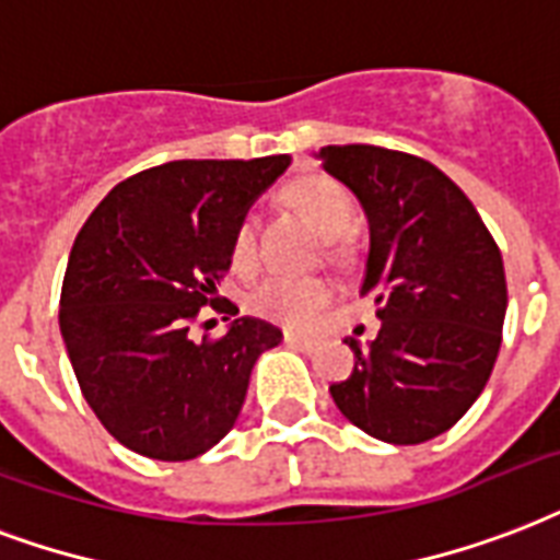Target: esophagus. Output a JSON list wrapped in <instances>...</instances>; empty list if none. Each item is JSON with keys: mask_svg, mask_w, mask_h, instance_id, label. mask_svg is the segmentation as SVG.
Instances as JSON below:
<instances>
[{"mask_svg": "<svg viewBox=\"0 0 560 560\" xmlns=\"http://www.w3.org/2000/svg\"><path fill=\"white\" fill-rule=\"evenodd\" d=\"M283 341H285V345H289V348L303 350V353H312V350H315V345H312L310 339H301V336H294V332H285Z\"/></svg>", "mask_w": 560, "mask_h": 560, "instance_id": "1", "label": "esophagus"}]
</instances>
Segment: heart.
<instances>
[{
  "label": "heart",
  "instance_id": "b5f03b06",
  "mask_svg": "<svg viewBox=\"0 0 560 560\" xmlns=\"http://www.w3.org/2000/svg\"><path fill=\"white\" fill-rule=\"evenodd\" d=\"M289 207L301 212L312 228L339 242V236L353 221V201L348 189L327 175H303L283 189ZM257 262V228L254 219L245 215L233 228L231 236V266L236 271H248ZM332 303V285L320 277H266L257 289H250L248 306L254 315L275 320L289 329H310Z\"/></svg>",
  "mask_w": 560,
  "mask_h": 560
}]
</instances>
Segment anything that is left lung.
<instances>
[{
  "label": "left lung",
  "instance_id": "8db88e82",
  "mask_svg": "<svg viewBox=\"0 0 560 560\" xmlns=\"http://www.w3.org/2000/svg\"><path fill=\"white\" fill-rule=\"evenodd\" d=\"M320 166L371 224L362 298L383 327L353 374L329 385L345 418L388 444H423L482 394L502 345V254L462 189L429 160L380 145H327Z\"/></svg>",
  "mask_w": 560,
  "mask_h": 560
}]
</instances>
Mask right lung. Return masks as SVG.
<instances>
[{
	"instance_id": "right-lung-1",
	"label": "right lung",
	"mask_w": 560,
	"mask_h": 560,
	"mask_svg": "<svg viewBox=\"0 0 560 560\" xmlns=\"http://www.w3.org/2000/svg\"><path fill=\"white\" fill-rule=\"evenodd\" d=\"M289 166L257 160H172L116 184L78 231L60 289V332L84 400L140 456L189 462L240 418L250 368L283 332L236 318L192 339L201 306L231 268L233 228Z\"/></svg>"
}]
</instances>
